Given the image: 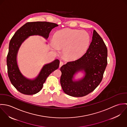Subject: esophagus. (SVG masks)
Instances as JSON below:
<instances>
[{
  "instance_id": "34e87169",
  "label": "esophagus",
  "mask_w": 127,
  "mask_h": 127,
  "mask_svg": "<svg viewBox=\"0 0 127 127\" xmlns=\"http://www.w3.org/2000/svg\"><path fill=\"white\" fill-rule=\"evenodd\" d=\"M64 64V63L63 62H60V66H59V67H61Z\"/></svg>"
}]
</instances>
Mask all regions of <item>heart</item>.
<instances>
[{
    "label": "heart",
    "instance_id": "1",
    "mask_svg": "<svg viewBox=\"0 0 127 127\" xmlns=\"http://www.w3.org/2000/svg\"><path fill=\"white\" fill-rule=\"evenodd\" d=\"M91 42V36L85 31L65 29L57 31L51 43L56 50L64 49L65 57L70 60L77 59L87 51Z\"/></svg>",
    "mask_w": 127,
    "mask_h": 127
}]
</instances>
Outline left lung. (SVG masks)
Returning <instances> with one entry per match:
<instances>
[{"mask_svg":"<svg viewBox=\"0 0 127 127\" xmlns=\"http://www.w3.org/2000/svg\"><path fill=\"white\" fill-rule=\"evenodd\" d=\"M91 44L86 53L79 59L63 65L60 68V83L66 94L83 97L92 92L102 80L107 65L108 50L103 39L94 30ZM80 72L84 76L75 80L74 76Z\"/></svg>","mask_w":127,"mask_h":127,"instance_id":"obj_1","label":"left lung"}]
</instances>
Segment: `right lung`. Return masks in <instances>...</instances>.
<instances>
[{"label":"right lung","instance_id":"obj_1","mask_svg":"<svg viewBox=\"0 0 127 127\" xmlns=\"http://www.w3.org/2000/svg\"><path fill=\"white\" fill-rule=\"evenodd\" d=\"M58 25L46 21L27 22L21 27L12 37L7 57V65L9 79L14 87L20 93L33 95L40 91L47 77L59 68L60 61L56 59L45 64L34 79H28L21 72L17 63V55L21 44L29 37L38 35L46 39L52 29Z\"/></svg>","mask_w":127,"mask_h":127}]
</instances>
